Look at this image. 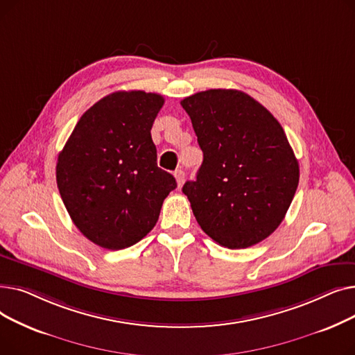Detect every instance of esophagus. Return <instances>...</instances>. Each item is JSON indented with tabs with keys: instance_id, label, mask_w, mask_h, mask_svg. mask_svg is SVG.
Returning a JSON list of instances; mask_svg holds the SVG:
<instances>
[{
	"instance_id": "34e87169",
	"label": "esophagus",
	"mask_w": 355,
	"mask_h": 355,
	"mask_svg": "<svg viewBox=\"0 0 355 355\" xmlns=\"http://www.w3.org/2000/svg\"><path fill=\"white\" fill-rule=\"evenodd\" d=\"M174 177H175V180H177V184H178L180 187H181L182 182H184V180H185V173H184V171L181 170V168H180V170H175Z\"/></svg>"
}]
</instances>
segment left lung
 Instances as JSON below:
<instances>
[{"instance_id": "left-lung-1", "label": "left lung", "mask_w": 355, "mask_h": 355, "mask_svg": "<svg viewBox=\"0 0 355 355\" xmlns=\"http://www.w3.org/2000/svg\"><path fill=\"white\" fill-rule=\"evenodd\" d=\"M202 164L184 184L200 227L216 243L246 249L285 218L300 182V164L270 112L248 93L210 89L181 101Z\"/></svg>"}]
</instances>
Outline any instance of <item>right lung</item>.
I'll use <instances>...</instances> for the list:
<instances>
[{
  "label": "right lung",
  "mask_w": 355,
  "mask_h": 355,
  "mask_svg": "<svg viewBox=\"0 0 355 355\" xmlns=\"http://www.w3.org/2000/svg\"><path fill=\"white\" fill-rule=\"evenodd\" d=\"M164 105L158 93L115 92L89 107L55 165L67 213L93 243L132 246L157 225L175 178L157 165L151 128Z\"/></svg>",
  "instance_id": "obj_1"
}]
</instances>
